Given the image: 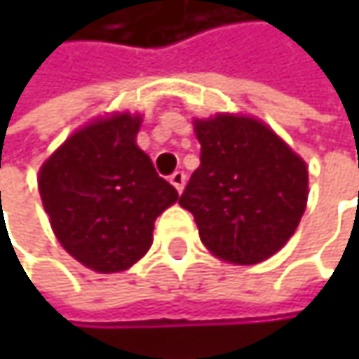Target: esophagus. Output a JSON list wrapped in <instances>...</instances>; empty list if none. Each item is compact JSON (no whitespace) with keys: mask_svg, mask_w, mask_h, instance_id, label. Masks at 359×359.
I'll return each mask as SVG.
<instances>
[{"mask_svg":"<svg viewBox=\"0 0 359 359\" xmlns=\"http://www.w3.org/2000/svg\"><path fill=\"white\" fill-rule=\"evenodd\" d=\"M170 182L175 184V189L179 191V193H182V189H184V182H187V175L184 172H175L172 177H170Z\"/></svg>","mask_w":359,"mask_h":359,"instance_id":"obj_1","label":"esophagus"}]
</instances>
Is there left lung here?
Masks as SVG:
<instances>
[{"label": "left lung", "instance_id": "obj_1", "mask_svg": "<svg viewBox=\"0 0 359 359\" xmlns=\"http://www.w3.org/2000/svg\"><path fill=\"white\" fill-rule=\"evenodd\" d=\"M201 164L179 203L201 243L231 264H257L295 233L308 201L306 162L264 122L218 114L195 120Z\"/></svg>", "mask_w": 359, "mask_h": 359}]
</instances>
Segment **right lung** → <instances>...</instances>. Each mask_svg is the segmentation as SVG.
Returning <instances> with one entry per match:
<instances>
[{"label": "right lung", "instance_id": "obj_1", "mask_svg": "<svg viewBox=\"0 0 359 359\" xmlns=\"http://www.w3.org/2000/svg\"><path fill=\"white\" fill-rule=\"evenodd\" d=\"M141 116L100 118L70 135L39 170L51 229L74 259L109 274L130 268L154 241L156 218L179 193L137 147Z\"/></svg>", "mask_w": 359, "mask_h": 359}]
</instances>
